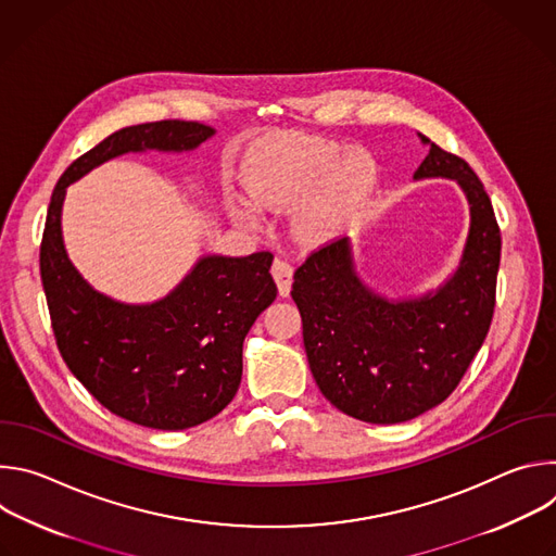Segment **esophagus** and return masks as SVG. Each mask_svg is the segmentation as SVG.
<instances>
[{
    "label": "esophagus",
    "instance_id": "34e87169",
    "mask_svg": "<svg viewBox=\"0 0 556 556\" xmlns=\"http://www.w3.org/2000/svg\"><path fill=\"white\" fill-rule=\"evenodd\" d=\"M275 281H277V288H279V294L281 296H288L290 294V288H292V266L283 260H275L273 262V268H270Z\"/></svg>",
    "mask_w": 556,
    "mask_h": 556
}]
</instances>
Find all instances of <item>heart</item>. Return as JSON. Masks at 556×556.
<instances>
[{
	"instance_id": "heart-1",
	"label": "heart",
	"mask_w": 556,
	"mask_h": 556,
	"mask_svg": "<svg viewBox=\"0 0 556 556\" xmlns=\"http://www.w3.org/2000/svg\"><path fill=\"white\" fill-rule=\"evenodd\" d=\"M376 182L371 157L330 138L273 134L260 140L244 165V187L260 206L283 208L309 198L296 215L305 240H324L367 200Z\"/></svg>"
}]
</instances>
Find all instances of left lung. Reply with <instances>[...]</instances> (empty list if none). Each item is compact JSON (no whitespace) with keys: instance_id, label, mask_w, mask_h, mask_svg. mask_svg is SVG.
<instances>
[{"instance_id":"obj_1","label":"left lung","mask_w":556,"mask_h":556,"mask_svg":"<svg viewBox=\"0 0 556 556\" xmlns=\"http://www.w3.org/2000/svg\"><path fill=\"white\" fill-rule=\"evenodd\" d=\"M431 144L414 178H451L470 204V232L457 273L435 294L391 303L361 283L345 237L296 268L312 376L343 414L374 425L412 420L453 393L480 352L495 312L502 255L491 198L464 157Z\"/></svg>"}]
</instances>
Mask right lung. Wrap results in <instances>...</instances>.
I'll use <instances>...</instances> for the list:
<instances>
[{"mask_svg": "<svg viewBox=\"0 0 556 556\" xmlns=\"http://www.w3.org/2000/svg\"><path fill=\"white\" fill-rule=\"evenodd\" d=\"M213 136L195 121H155L114 131L59 178L39 249L56 348L81 384L112 414L163 431L217 416L242 380V345L275 301L273 253L204 257L163 301L123 305L92 290L61 240L65 187L125 151L193 149Z\"/></svg>", "mask_w": 556, "mask_h": 556, "instance_id": "obj_1", "label": "right lung"}]
</instances>
